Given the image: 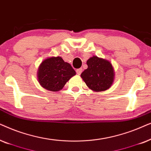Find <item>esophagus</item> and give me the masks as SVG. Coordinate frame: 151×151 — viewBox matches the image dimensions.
<instances>
[{"mask_svg":"<svg viewBox=\"0 0 151 151\" xmlns=\"http://www.w3.org/2000/svg\"><path fill=\"white\" fill-rule=\"evenodd\" d=\"M82 71H83V69H82V68H79V69H77V70H76V72H77V74H78V75H80V74H81Z\"/></svg>","mask_w":151,"mask_h":151,"instance_id":"34e87169","label":"esophagus"}]
</instances>
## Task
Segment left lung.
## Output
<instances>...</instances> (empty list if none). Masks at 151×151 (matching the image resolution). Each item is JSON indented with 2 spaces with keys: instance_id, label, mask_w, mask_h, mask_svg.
Here are the masks:
<instances>
[{
  "instance_id": "left-lung-1",
  "label": "left lung",
  "mask_w": 151,
  "mask_h": 151,
  "mask_svg": "<svg viewBox=\"0 0 151 151\" xmlns=\"http://www.w3.org/2000/svg\"><path fill=\"white\" fill-rule=\"evenodd\" d=\"M86 63L88 68L81 74L86 86L94 92L109 89L113 83L115 75L112 63L96 56L90 57Z\"/></svg>"
}]
</instances>
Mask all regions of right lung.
I'll use <instances>...</instances> for the list:
<instances>
[{"label": "right lung", "mask_w": 151, "mask_h": 151, "mask_svg": "<svg viewBox=\"0 0 151 151\" xmlns=\"http://www.w3.org/2000/svg\"><path fill=\"white\" fill-rule=\"evenodd\" d=\"M76 72L61 57H49L40 64L37 71L38 81L41 87L52 92L63 89Z\"/></svg>", "instance_id": "right-lung-1"}]
</instances>
